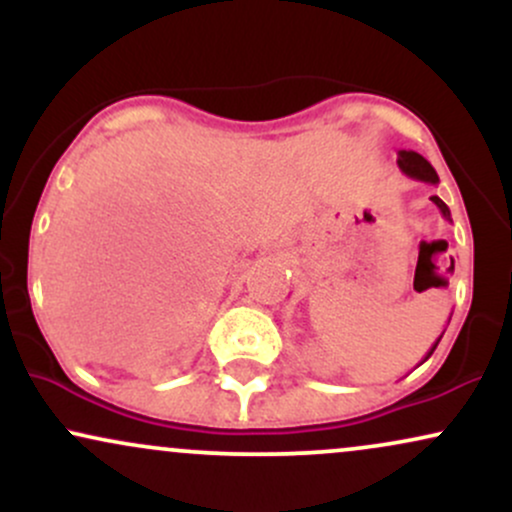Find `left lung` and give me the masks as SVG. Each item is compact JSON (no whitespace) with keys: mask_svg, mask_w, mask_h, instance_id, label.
I'll return each instance as SVG.
<instances>
[{"mask_svg":"<svg viewBox=\"0 0 512 512\" xmlns=\"http://www.w3.org/2000/svg\"><path fill=\"white\" fill-rule=\"evenodd\" d=\"M397 166H399V170H402L404 175H409V178L421 180V182H428V185H438V173H436V168H433L431 163H428L424 156L416 154V151H407V149L397 151ZM431 202L436 204V207L440 209V214H443V219L452 223L448 204H445L443 199L436 197V195L431 197ZM440 337H443V334H440ZM440 337L436 339V344H433L431 349H428V354L424 356V361H428V358H431L433 351H436V346H438V342H440ZM424 361H421V363H424Z\"/></svg>","mask_w":512,"mask_h":512,"instance_id":"1","label":"left lung"}]
</instances>
